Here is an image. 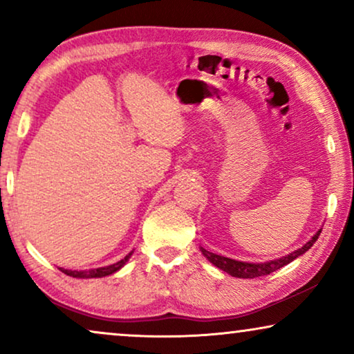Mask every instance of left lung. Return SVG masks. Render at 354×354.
I'll return each mask as SVG.
<instances>
[{"instance_id": "left-lung-1", "label": "left lung", "mask_w": 354, "mask_h": 354, "mask_svg": "<svg viewBox=\"0 0 354 354\" xmlns=\"http://www.w3.org/2000/svg\"><path fill=\"white\" fill-rule=\"evenodd\" d=\"M319 235H321V230H319L317 234L314 235L313 239L309 240L306 245L301 246V248H299V250L293 251V253H290L288 256H283V258H280V259L269 261V263H261V264L241 263V261H235V259L225 258V256H219V254H216V253H211V251H207L205 248H201V253L205 254L206 258L209 259L211 263L216 266V268L225 270L227 274L234 275V277H239V279H256V277H263V275H268L270 272H274V270L283 268L285 264L292 263V261L297 259L298 256H301L303 253H306V251L311 248L314 243H316V240H317Z\"/></svg>"}]
</instances>
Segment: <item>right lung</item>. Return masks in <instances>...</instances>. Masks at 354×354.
<instances>
[{
	"instance_id": "1",
	"label": "right lung",
	"mask_w": 354,
	"mask_h": 354,
	"mask_svg": "<svg viewBox=\"0 0 354 354\" xmlns=\"http://www.w3.org/2000/svg\"><path fill=\"white\" fill-rule=\"evenodd\" d=\"M132 254V253H130ZM129 256H125L124 259H120L119 263L115 264H111V266H106V268H98V269H91V270H69V269H61L62 272L66 275H71V277H77V279H96V277H104V275H109V274H114L115 270H119L122 266L127 263Z\"/></svg>"
}]
</instances>
